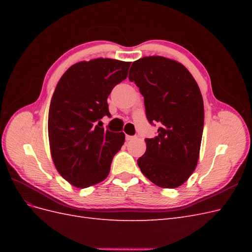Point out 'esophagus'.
Returning <instances> with one entry per match:
<instances>
[{
  "instance_id": "obj_1",
  "label": "esophagus",
  "mask_w": 252,
  "mask_h": 252,
  "mask_svg": "<svg viewBox=\"0 0 252 252\" xmlns=\"http://www.w3.org/2000/svg\"><path fill=\"white\" fill-rule=\"evenodd\" d=\"M133 139H135V136H132V135H126V141H131V140H133Z\"/></svg>"
}]
</instances>
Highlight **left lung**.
I'll list each match as a JSON object with an SVG mask.
<instances>
[{"label": "left lung", "mask_w": 252, "mask_h": 252, "mask_svg": "<svg viewBox=\"0 0 252 252\" xmlns=\"http://www.w3.org/2000/svg\"><path fill=\"white\" fill-rule=\"evenodd\" d=\"M128 78L144 96L149 123L159 125L157 136L145 139L146 152L138 165L154 184L177 188L199 161L204 128L201 90L184 65L158 56L135 61Z\"/></svg>", "instance_id": "1"}]
</instances>
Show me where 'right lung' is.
I'll use <instances>...</instances> for the list:
<instances>
[{
    "label": "right lung",
    "mask_w": 252,
    "mask_h": 252,
    "mask_svg": "<svg viewBox=\"0 0 252 252\" xmlns=\"http://www.w3.org/2000/svg\"><path fill=\"white\" fill-rule=\"evenodd\" d=\"M130 62L94 59L68 68L51 97L48 136L52 161L59 173L78 188L107 178L113 157L123 146L124 132L101 127L110 117L107 98L127 78Z\"/></svg>",
    "instance_id": "1"
}]
</instances>
